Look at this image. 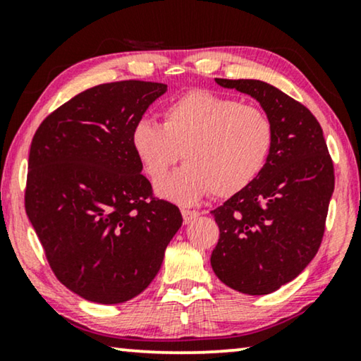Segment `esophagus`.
<instances>
[{"mask_svg": "<svg viewBox=\"0 0 361 361\" xmlns=\"http://www.w3.org/2000/svg\"><path fill=\"white\" fill-rule=\"evenodd\" d=\"M199 212L195 210H187V209H182V216H184V221L185 224H190V221H194L195 219H199Z\"/></svg>", "mask_w": 361, "mask_h": 361, "instance_id": "1", "label": "esophagus"}]
</instances>
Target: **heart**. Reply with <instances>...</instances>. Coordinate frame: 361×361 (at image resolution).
Returning <instances> with one entry per match:
<instances>
[{
  "mask_svg": "<svg viewBox=\"0 0 361 361\" xmlns=\"http://www.w3.org/2000/svg\"><path fill=\"white\" fill-rule=\"evenodd\" d=\"M274 146V125L264 110L205 90L176 98L162 125L137 121L131 147L152 180L182 157L189 162L156 184L162 199L195 204L209 192L240 194L258 179Z\"/></svg>",
  "mask_w": 361,
  "mask_h": 361,
  "instance_id": "b5f03b06",
  "label": "heart"
}]
</instances>
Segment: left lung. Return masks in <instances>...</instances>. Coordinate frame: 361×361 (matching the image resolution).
Instances as JSON below:
<instances>
[{"label":"left lung","instance_id":"obj_1","mask_svg":"<svg viewBox=\"0 0 361 361\" xmlns=\"http://www.w3.org/2000/svg\"><path fill=\"white\" fill-rule=\"evenodd\" d=\"M215 82L259 103L274 125V146L258 179L212 210L220 238L210 264L238 293L271 294L298 278L317 253L334 164L319 121L294 98L261 80Z\"/></svg>","mask_w":361,"mask_h":361}]
</instances>
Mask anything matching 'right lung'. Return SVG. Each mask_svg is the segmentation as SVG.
Returning a JSON list of instances; mask_svg holds the SVG:
<instances>
[{
  "instance_id": "obj_1",
  "label": "right lung",
  "mask_w": 361,
  "mask_h": 361,
  "mask_svg": "<svg viewBox=\"0 0 361 361\" xmlns=\"http://www.w3.org/2000/svg\"><path fill=\"white\" fill-rule=\"evenodd\" d=\"M166 92L141 80L88 88L32 137L26 214L57 279L90 302L141 294L182 225L176 205L152 199L131 147L133 128Z\"/></svg>"
}]
</instances>
